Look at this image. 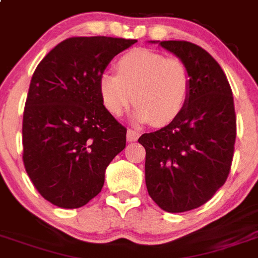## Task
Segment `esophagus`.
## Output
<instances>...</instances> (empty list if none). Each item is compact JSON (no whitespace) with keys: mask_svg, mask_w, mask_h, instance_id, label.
Returning a JSON list of instances; mask_svg holds the SVG:
<instances>
[{"mask_svg":"<svg viewBox=\"0 0 258 258\" xmlns=\"http://www.w3.org/2000/svg\"><path fill=\"white\" fill-rule=\"evenodd\" d=\"M139 136V131H136V130H128V131H127V142H136Z\"/></svg>","mask_w":258,"mask_h":258,"instance_id":"obj_1","label":"esophagus"}]
</instances>
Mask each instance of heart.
I'll list each match as a JSON object with an SVG mask.
<instances>
[{
  "instance_id": "1",
  "label": "heart",
  "mask_w": 258,
  "mask_h": 258,
  "mask_svg": "<svg viewBox=\"0 0 258 258\" xmlns=\"http://www.w3.org/2000/svg\"><path fill=\"white\" fill-rule=\"evenodd\" d=\"M116 75L99 76V97L112 116H120L134 99L135 118L156 127L172 123L187 105L191 76L185 62L159 52L135 48L115 62Z\"/></svg>"
}]
</instances>
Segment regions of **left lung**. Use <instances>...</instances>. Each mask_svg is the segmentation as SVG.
<instances>
[{
    "label": "left lung",
    "instance_id": "8db88e82",
    "mask_svg": "<svg viewBox=\"0 0 258 258\" xmlns=\"http://www.w3.org/2000/svg\"><path fill=\"white\" fill-rule=\"evenodd\" d=\"M151 43L174 53L191 76L189 101L178 118L139 138L149 197L164 211L185 213L213 198L229 174L236 139L232 90L202 47L185 40Z\"/></svg>",
    "mask_w": 258,
    "mask_h": 258
}]
</instances>
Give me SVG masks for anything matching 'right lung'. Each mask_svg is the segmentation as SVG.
<instances>
[{
	"instance_id": "obj_1",
	"label": "right lung",
	"mask_w": 258,
	"mask_h": 258,
	"mask_svg": "<svg viewBox=\"0 0 258 258\" xmlns=\"http://www.w3.org/2000/svg\"><path fill=\"white\" fill-rule=\"evenodd\" d=\"M138 40L66 39L39 62L23 111V164L40 196L79 209L98 196L106 168L125 147L127 130L105 109L99 76Z\"/></svg>"
}]
</instances>
